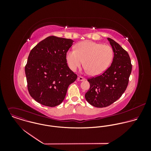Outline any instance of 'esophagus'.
<instances>
[{"label":"esophagus","mask_w":151,"mask_h":151,"mask_svg":"<svg viewBox=\"0 0 151 151\" xmlns=\"http://www.w3.org/2000/svg\"><path fill=\"white\" fill-rule=\"evenodd\" d=\"M77 80L78 81H84L86 80L85 78L83 77L82 76H78V78H77Z\"/></svg>","instance_id":"34e87169"}]
</instances>
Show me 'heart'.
I'll use <instances>...</instances> for the list:
<instances>
[{
	"mask_svg": "<svg viewBox=\"0 0 151 151\" xmlns=\"http://www.w3.org/2000/svg\"><path fill=\"white\" fill-rule=\"evenodd\" d=\"M114 57L112 47L108 45L84 41L76 46V50H69L66 60L70 68L76 71L83 63L91 76L103 73L111 63Z\"/></svg>",
	"mask_w": 151,
	"mask_h": 151,
	"instance_id": "heart-1",
	"label": "heart"
}]
</instances>
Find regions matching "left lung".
Listing matches in <instances>:
<instances>
[{
  "label": "left lung",
  "mask_w": 151,
  "mask_h": 151,
  "mask_svg": "<svg viewBox=\"0 0 151 151\" xmlns=\"http://www.w3.org/2000/svg\"><path fill=\"white\" fill-rule=\"evenodd\" d=\"M114 52L111 65L101 75L88 79L90 88L86 101L96 108H105L119 99L126 91L132 65L129 55L119 44L108 38Z\"/></svg>",
  "instance_id": "8db88e82"
}]
</instances>
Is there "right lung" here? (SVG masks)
I'll use <instances>...</instances> for the list:
<instances>
[{"instance_id":"obj_1","label":"right lung","mask_w":151,"mask_h":151,"mask_svg":"<svg viewBox=\"0 0 151 151\" xmlns=\"http://www.w3.org/2000/svg\"><path fill=\"white\" fill-rule=\"evenodd\" d=\"M74 41L50 36L38 43L30 52L25 73L31 96L49 107L60 105L68 87L77 76L68 67L66 53Z\"/></svg>"}]
</instances>
